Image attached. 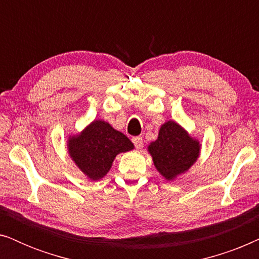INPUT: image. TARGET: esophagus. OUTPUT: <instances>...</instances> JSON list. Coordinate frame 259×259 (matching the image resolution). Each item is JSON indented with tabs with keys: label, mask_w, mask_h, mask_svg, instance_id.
Listing matches in <instances>:
<instances>
[{
	"label": "esophagus",
	"mask_w": 259,
	"mask_h": 259,
	"mask_svg": "<svg viewBox=\"0 0 259 259\" xmlns=\"http://www.w3.org/2000/svg\"><path fill=\"white\" fill-rule=\"evenodd\" d=\"M132 143L134 144L136 148H141V147H143V138H141V137H134V138H132Z\"/></svg>",
	"instance_id": "34e87169"
}]
</instances>
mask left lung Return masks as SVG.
Wrapping results in <instances>:
<instances>
[{
	"label": "left lung",
	"mask_w": 259,
	"mask_h": 259,
	"mask_svg": "<svg viewBox=\"0 0 259 259\" xmlns=\"http://www.w3.org/2000/svg\"><path fill=\"white\" fill-rule=\"evenodd\" d=\"M148 151L158 171L171 180L187 171L197 160L199 143L189 137L177 122L167 121L161 126L158 139L148 146Z\"/></svg>",
	"instance_id": "1"
}]
</instances>
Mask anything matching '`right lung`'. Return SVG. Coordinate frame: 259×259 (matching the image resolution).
I'll return each instance as SVG.
<instances>
[{"mask_svg": "<svg viewBox=\"0 0 259 259\" xmlns=\"http://www.w3.org/2000/svg\"><path fill=\"white\" fill-rule=\"evenodd\" d=\"M69 154L79 168L91 179L98 180L111 168L115 155L133 148V144L109 123L97 120L80 136L70 138Z\"/></svg>", "mask_w": 259, "mask_h": 259, "instance_id": "obj_1", "label": "right lung"}]
</instances>
